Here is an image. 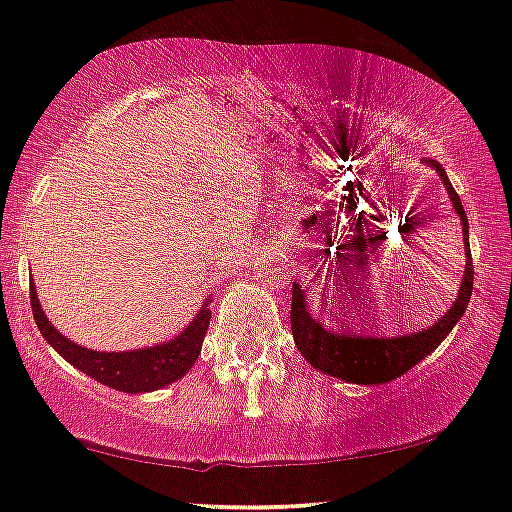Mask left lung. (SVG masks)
<instances>
[{"label":"left lung","mask_w":512,"mask_h":512,"mask_svg":"<svg viewBox=\"0 0 512 512\" xmlns=\"http://www.w3.org/2000/svg\"><path fill=\"white\" fill-rule=\"evenodd\" d=\"M437 170L439 178L444 180L446 192L463 225V244H465V270L456 301L449 306L437 323L427 330L401 334V337H372L353 330L337 332L334 327H327L315 318L311 306H308L304 289L299 282H292V334L299 346L301 356L320 370L323 375L337 377V380L351 384H387L403 372H408L413 365H418L422 358H427L437 346L444 342L470 304L472 296V256H470V230L468 216H465L463 201L451 187L446 170L437 161H427Z\"/></svg>","instance_id":"obj_1"}]
</instances>
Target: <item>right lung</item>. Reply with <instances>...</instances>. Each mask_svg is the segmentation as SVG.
<instances>
[{"label":"right lung","instance_id":"1","mask_svg":"<svg viewBox=\"0 0 512 512\" xmlns=\"http://www.w3.org/2000/svg\"><path fill=\"white\" fill-rule=\"evenodd\" d=\"M211 296L204 301L197 315L189 320L182 332L168 342L144 346L132 351H94L75 344L66 334H61L44 315L40 299H37L35 282L30 285V304H33L35 323L42 337L59 356L66 358L73 368L85 372L87 377L97 380L104 387H111L125 394H147L161 387H168L180 377H185L189 368L197 363L201 342H204L208 323H211Z\"/></svg>","mask_w":512,"mask_h":512}]
</instances>
